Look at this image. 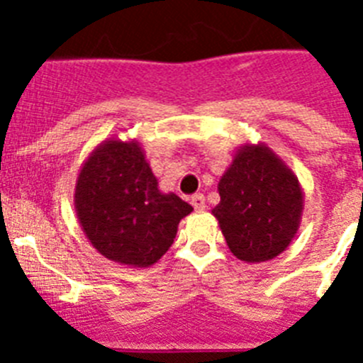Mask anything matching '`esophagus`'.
<instances>
[{"label":"esophagus","instance_id":"34e87169","mask_svg":"<svg viewBox=\"0 0 363 363\" xmlns=\"http://www.w3.org/2000/svg\"><path fill=\"white\" fill-rule=\"evenodd\" d=\"M191 203H192V207L198 211V213L205 211V196H203V194H194V196L191 198Z\"/></svg>","mask_w":363,"mask_h":363}]
</instances>
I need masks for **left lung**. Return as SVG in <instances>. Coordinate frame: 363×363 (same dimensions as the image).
<instances>
[{"instance_id":"8db88e82","label":"left lung","mask_w":363,"mask_h":363,"mask_svg":"<svg viewBox=\"0 0 363 363\" xmlns=\"http://www.w3.org/2000/svg\"><path fill=\"white\" fill-rule=\"evenodd\" d=\"M218 192L213 214L236 258L267 262L289 247L300 227L303 194L294 172L269 147L243 145Z\"/></svg>"}]
</instances>
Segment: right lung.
<instances>
[{
	"instance_id": "right-lung-1",
	"label": "right lung",
	"mask_w": 363,
	"mask_h": 363,
	"mask_svg": "<svg viewBox=\"0 0 363 363\" xmlns=\"http://www.w3.org/2000/svg\"><path fill=\"white\" fill-rule=\"evenodd\" d=\"M74 207L96 251L130 267L156 264L192 211L172 192H160L140 143L118 138L96 147L83 163Z\"/></svg>"
}]
</instances>
